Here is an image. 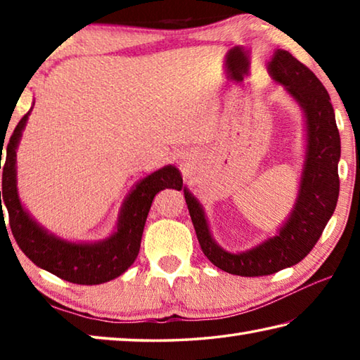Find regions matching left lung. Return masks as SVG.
Segmentation results:
<instances>
[{
    "mask_svg": "<svg viewBox=\"0 0 360 360\" xmlns=\"http://www.w3.org/2000/svg\"><path fill=\"white\" fill-rule=\"evenodd\" d=\"M268 72L302 106L307 122V157L294 210L278 233L249 251L231 254L212 240L202 205L184 197L202 251L212 265L238 276L273 275L303 260L318 243L337 206L340 133L324 85L314 72L283 49L273 53Z\"/></svg>",
    "mask_w": 360,
    "mask_h": 360,
    "instance_id": "obj_1",
    "label": "left lung"
}]
</instances>
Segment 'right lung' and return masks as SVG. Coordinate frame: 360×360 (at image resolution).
<instances>
[{
	"label": "right lung",
	"mask_w": 360,
	"mask_h": 360,
	"mask_svg": "<svg viewBox=\"0 0 360 360\" xmlns=\"http://www.w3.org/2000/svg\"><path fill=\"white\" fill-rule=\"evenodd\" d=\"M32 109L20 119L9 138V143H6L4 165L1 162L3 148L0 152V169L3 165V187L0 191L1 219L4 217L3 208H6L17 245L22 252L42 270L75 284L92 285L111 281L129 270V266L135 262L139 246H141L146 219H148L155 195L163 188H178V191L182 188L179 169L168 165L139 181L124 202L117 230L109 238L98 243H71L58 238L42 229L28 214L17 193L15 150ZM3 141L1 146H4Z\"/></svg>",
	"instance_id": "right-lung-1"
}]
</instances>
